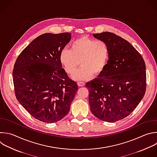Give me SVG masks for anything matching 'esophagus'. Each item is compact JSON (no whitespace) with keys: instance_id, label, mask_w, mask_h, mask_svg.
Here are the masks:
<instances>
[{"instance_id":"1","label":"esophagus","mask_w":157,"mask_h":157,"mask_svg":"<svg viewBox=\"0 0 157 157\" xmlns=\"http://www.w3.org/2000/svg\"><path fill=\"white\" fill-rule=\"evenodd\" d=\"M77 84H78V86H79V87H82V86H84L85 85V83L84 82H82V81H78L77 82Z\"/></svg>"}]
</instances>
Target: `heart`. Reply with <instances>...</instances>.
<instances>
[{"mask_svg": "<svg viewBox=\"0 0 157 157\" xmlns=\"http://www.w3.org/2000/svg\"><path fill=\"white\" fill-rule=\"evenodd\" d=\"M110 56V47L106 42L83 36L72 42L70 50L63 49L59 58L68 74L72 73L80 63L82 66L73 72L72 78L76 81H86L104 71Z\"/></svg>", "mask_w": 157, "mask_h": 157, "instance_id": "obj_1", "label": "heart"}]
</instances>
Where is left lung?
Instances as JSON below:
<instances>
[{"instance_id":"left-lung-1","label":"left lung","mask_w":157,"mask_h":157,"mask_svg":"<svg viewBox=\"0 0 157 157\" xmlns=\"http://www.w3.org/2000/svg\"><path fill=\"white\" fill-rule=\"evenodd\" d=\"M94 37L109 44L110 56L104 71L86 84L90 109L97 118L113 123L130 115L144 97L145 64L139 52L115 34L103 32Z\"/></svg>"}]
</instances>
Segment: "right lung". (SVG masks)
I'll use <instances>...</instances> for the list:
<instances>
[{"label": "right lung", "instance_id": "1", "mask_svg": "<svg viewBox=\"0 0 157 157\" xmlns=\"http://www.w3.org/2000/svg\"><path fill=\"white\" fill-rule=\"evenodd\" d=\"M71 38L69 33L43 34L21 52L14 65L18 101L31 115L44 123L64 118L78 89L62 68L59 58Z\"/></svg>", "mask_w": 157, "mask_h": 157}]
</instances>
